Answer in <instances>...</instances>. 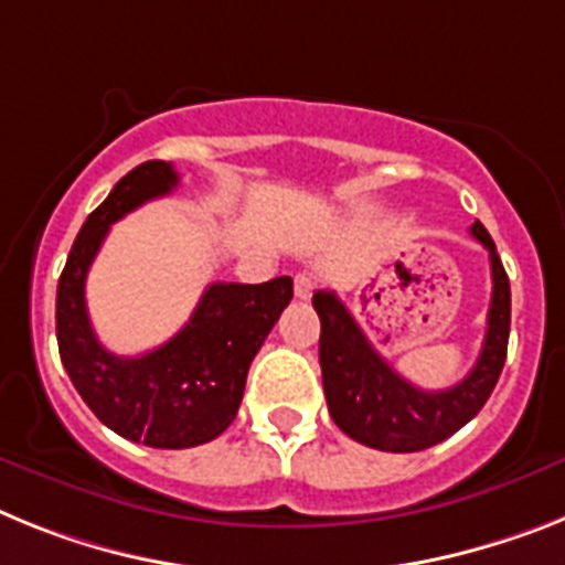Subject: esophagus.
Here are the masks:
<instances>
[{"instance_id": "esophagus-1", "label": "esophagus", "mask_w": 565, "mask_h": 565, "mask_svg": "<svg viewBox=\"0 0 565 565\" xmlns=\"http://www.w3.org/2000/svg\"><path fill=\"white\" fill-rule=\"evenodd\" d=\"M312 290H316V278H312L310 273H298L296 275V298L307 301V298L312 296Z\"/></svg>"}]
</instances>
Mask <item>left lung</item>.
<instances>
[{"instance_id": "1", "label": "left lung", "mask_w": 565, "mask_h": 565, "mask_svg": "<svg viewBox=\"0 0 565 565\" xmlns=\"http://www.w3.org/2000/svg\"><path fill=\"white\" fill-rule=\"evenodd\" d=\"M471 235L488 249L494 290L480 359L448 391L411 385L373 350L335 292L319 290L312 296L321 319L319 362L327 407L335 425L355 443L391 454L425 451L468 425L494 391L509 350L511 287L494 241L480 221L471 226Z\"/></svg>"}]
</instances>
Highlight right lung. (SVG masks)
Segmentation results:
<instances>
[{
  "label": "right lung",
  "instance_id": "add662e5",
  "mask_svg": "<svg viewBox=\"0 0 565 565\" xmlns=\"http://www.w3.org/2000/svg\"><path fill=\"white\" fill-rule=\"evenodd\" d=\"M178 186L172 163L149 160L117 180L85 217L56 287V341L65 371L106 428L149 448H194L232 425L246 371L290 305L292 278L210 284L178 335L143 355H114L94 335L85 275L114 221Z\"/></svg>",
  "mask_w": 565,
  "mask_h": 565
}]
</instances>
